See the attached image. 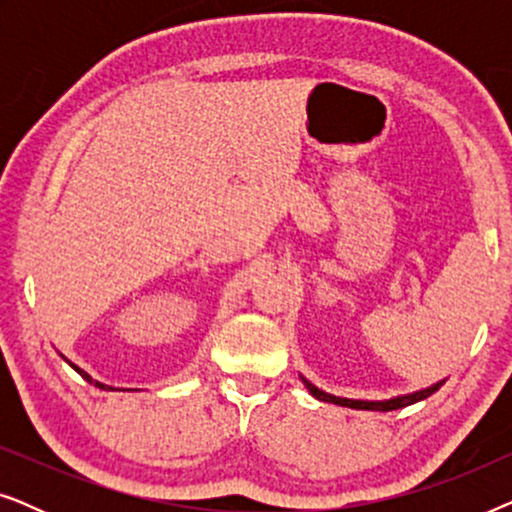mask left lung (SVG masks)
I'll return each instance as SVG.
<instances>
[{
  "mask_svg": "<svg viewBox=\"0 0 512 512\" xmlns=\"http://www.w3.org/2000/svg\"><path fill=\"white\" fill-rule=\"evenodd\" d=\"M300 380L307 387V391L317 398V401H324V403H335V405H342V408H354V410H377V412H389V410H398V408H405V405H412V403H419L424 401V398H429L431 394H436V391L443 387L445 380H440L436 384H431V387L426 389H419V391H412V394H403V396H394V398H387V401H356V398H342V396H333L328 394V391L314 387L310 380H305L303 375H300Z\"/></svg>",
  "mask_w": 512,
  "mask_h": 512,
  "instance_id": "8db88e82",
  "label": "left lung"
}]
</instances>
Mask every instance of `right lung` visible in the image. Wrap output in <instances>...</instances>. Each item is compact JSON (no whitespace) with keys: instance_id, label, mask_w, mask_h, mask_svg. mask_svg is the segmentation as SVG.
Here are the masks:
<instances>
[{"instance_id":"obj_1","label":"right lung","mask_w":512,"mask_h":512,"mask_svg":"<svg viewBox=\"0 0 512 512\" xmlns=\"http://www.w3.org/2000/svg\"><path fill=\"white\" fill-rule=\"evenodd\" d=\"M62 359H65V356H62ZM67 361V359H65ZM69 363V366H72L74 370H76V373H79L81 377H83V380H88L90 384H95V387H100V389H111V387H107V384H102V382H97V380H93V377H90L88 373H86V370H81L79 366H76V363H72V361H67Z\"/></svg>"}]
</instances>
